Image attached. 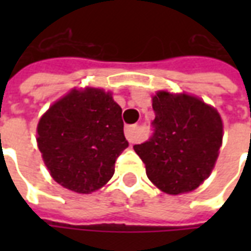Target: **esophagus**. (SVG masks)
Returning a JSON list of instances; mask_svg holds the SVG:
<instances>
[{"label":"esophagus","mask_w":251,"mask_h":251,"mask_svg":"<svg viewBox=\"0 0 251 251\" xmlns=\"http://www.w3.org/2000/svg\"><path fill=\"white\" fill-rule=\"evenodd\" d=\"M125 136H126V140L130 142V144H133V142L136 141V138H137V126L136 125L126 126Z\"/></svg>","instance_id":"obj_1"}]
</instances>
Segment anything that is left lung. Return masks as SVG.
Returning <instances> with one entry per match:
<instances>
[{"instance_id":"obj_1","label":"left lung","mask_w":251,"mask_h":251,"mask_svg":"<svg viewBox=\"0 0 251 251\" xmlns=\"http://www.w3.org/2000/svg\"><path fill=\"white\" fill-rule=\"evenodd\" d=\"M152 106V137L133 148L157 188L169 195L191 192L215 165L223 138L221 115L187 94L158 91Z\"/></svg>"}]
</instances>
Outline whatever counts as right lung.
I'll list each match as a JSON object with an SVG mask.
<instances>
[{
  "mask_svg": "<svg viewBox=\"0 0 251 251\" xmlns=\"http://www.w3.org/2000/svg\"><path fill=\"white\" fill-rule=\"evenodd\" d=\"M37 145L56 183L94 192L113 177L115 160L129 147L122 109L100 88H74L40 118Z\"/></svg>",
  "mask_w": 251,
  "mask_h": 251,
  "instance_id": "right-lung-1",
  "label": "right lung"
}]
</instances>
